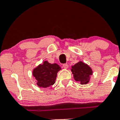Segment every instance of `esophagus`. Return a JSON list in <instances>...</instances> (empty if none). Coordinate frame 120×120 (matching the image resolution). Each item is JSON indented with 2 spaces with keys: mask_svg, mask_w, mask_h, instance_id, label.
<instances>
[{
  "mask_svg": "<svg viewBox=\"0 0 120 120\" xmlns=\"http://www.w3.org/2000/svg\"><path fill=\"white\" fill-rule=\"evenodd\" d=\"M62 67H63L65 69H67L68 68V65L67 64H64L62 65Z\"/></svg>",
  "mask_w": 120,
  "mask_h": 120,
  "instance_id": "esophagus-1",
  "label": "esophagus"
}]
</instances>
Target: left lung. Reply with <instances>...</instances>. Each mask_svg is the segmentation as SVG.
Returning a JSON list of instances; mask_svg holds the SVG:
<instances>
[{
    "instance_id": "left-lung-1",
    "label": "left lung",
    "mask_w": 120,
    "mask_h": 120,
    "mask_svg": "<svg viewBox=\"0 0 120 120\" xmlns=\"http://www.w3.org/2000/svg\"><path fill=\"white\" fill-rule=\"evenodd\" d=\"M71 71L75 80L80 82L81 84H87L90 79V75L92 74L91 68L81 61L72 66Z\"/></svg>"
}]
</instances>
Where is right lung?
<instances>
[{
	"mask_svg": "<svg viewBox=\"0 0 120 120\" xmlns=\"http://www.w3.org/2000/svg\"><path fill=\"white\" fill-rule=\"evenodd\" d=\"M60 69L61 67L56 64H51L45 61L33 71V75L37 81L36 84L42 88L53 85L55 83L57 73Z\"/></svg>",
	"mask_w": 120,
	"mask_h": 120,
	"instance_id": "add662e5",
	"label": "right lung"
}]
</instances>
